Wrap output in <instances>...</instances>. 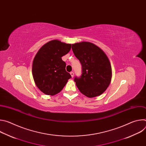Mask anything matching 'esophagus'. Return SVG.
I'll return each mask as SVG.
<instances>
[{
  "label": "esophagus",
  "mask_w": 146,
  "mask_h": 146,
  "mask_svg": "<svg viewBox=\"0 0 146 146\" xmlns=\"http://www.w3.org/2000/svg\"><path fill=\"white\" fill-rule=\"evenodd\" d=\"M70 74L72 77H73L74 76V73H73V72H71L70 73Z\"/></svg>",
  "instance_id": "esophagus-1"
}]
</instances>
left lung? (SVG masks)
<instances>
[{
	"label": "left lung",
	"mask_w": 146,
	"mask_h": 146,
	"mask_svg": "<svg viewBox=\"0 0 146 146\" xmlns=\"http://www.w3.org/2000/svg\"><path fill=\"white\" fill-rule=\"evenodd\" d=\"M73 52L81 64L82 74L74 78L80 91L89 98L101 95L111 78L110 61L99 47L90 42L72 44Z\"/></svg>",
	"instance_id": "1"
}]
</instances>
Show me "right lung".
<instances>
[{"label": "right lung", "mask_w": 146, "mask_h": 146, "mask_svg": "<svg viewBox=\"0 0 146 146\" xmlns=\"http://www.w3.org/2000/svg\"><path fill=\"white\" fill-rule=\"evenodd\" d=\"M72 44L54 40L45 44L36 55L32 74L37 88L44 94L54 95L65 87L72 76L66 71L62 57L67 54Z\"/></svg>", "instance_id": "1"}]
</instances>
